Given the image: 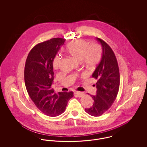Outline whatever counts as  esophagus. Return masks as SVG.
I'll use <instances>...</instances> for the list:
<instances>
[{
	"mask_svg": "<svg viewBox=\"0 0 147 147\" xmlns=\"http://www.w3.org/2000/svg\"><path fill=\"white\" fill-rule=\"evenodd\" d=\"M76 95H77L78 97H82V96H83L84 95V92H80V91H76Z\"/></svg>",
	"mask_w": 147,
	"mask_h": 147,
	"instance_id": "obj_1",
	"label": "esophagus"
}]
</instances>
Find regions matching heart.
Returning a JSON list of instances; mask_svg holds the SVG:
<instances>
[{"instance_id": "obj_1", "label": "heart", "mask_w": 147, "mask_h": 147, "mask_svg": "<svg viewBox=\"0 0 147 147\" xmlns=\"http://www.w3.org/2000/svg\"><path fill=\"white\" fill-rule=\"evenodd\" d=\"M84 39H79L69 42L65 47V51L73 59L82 62L86 65L93 67L99 63L102 57V49L97 43L89 45ZM61 55H56L53 62V68L57 69L59 67Z\"/></svg>"}]
</instances>
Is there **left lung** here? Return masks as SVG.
<instances>
[{
  "instance_id": "obj_1",
  "label": "left lung",
  "mask_w": 147,
  "mask_h": 147,
  "mask_svg": "<svg viewBox=\"0 0 147 147\" xmlns=\"http://www.w3.org/2000/svg\"><path fill=\"white\" fill-rule=\"evenodd\" d=\"M102 49V57L92 77L97 82L96 95H90L94 103L85 111L93 116H99L107 111L117 97L120 77L116 57L111 48L102 40L96 38Z\"/></svg>"
}]
</instances>
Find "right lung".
<instances>
[{
	"instance_id": "obj_1",
	"label": "right lung",
	"mask_w": 147,
	"mask_h": 147,
	"mask_svg": "<svg viewBox=\"0 0 147 147\" xmlns=\"http://www.w3.org/2000/svg\"><path fill=\"white\" fill-rule=\"evenodd\" d=\"M65 40L54 38L40 43L32 48L26 61L24 79L28 95L36 107L51 117L57 116L65 110L73 92H54L53 62Z\"/></svg>"
}]
</instances>
